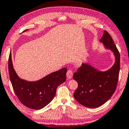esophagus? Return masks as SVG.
<instances>
[{
	"label": "esophagus",
	"instance_id": "obj_1",
	"mask_svg": "<svg viewBox=\"0 0 129 129\" xmlns=\"http://www.w3.org/2000/svg\"><path fill=\"white\" fill-rule=\"evenodd\" d=\"M73 73L72 70H69L67 72V79H71L73 77Z\"/></svg>",
	"mask_w": 129,
	"mask_h": 129
}]
</instances>
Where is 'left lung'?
Segmentation results:
<instances>
[{
	"label": "left lung",
	"mask_w": 129,
	"mask_h": 129,
	"mask_svg": "<svg viewBox=\"0 0 129 129\" xmlns=\"http://www.w3.org/2000/svg\"><path fill=\"white\" fill-rule=\"evenodd\" d=\"M100 42L112 51L115 63L110 69L100 71L88 63H83L73 78L78 84L74 98L84 107L97 108L110 99L116 90L120 70V55L110 35L104 30Z\"/></svg>",
	"instance_id": "8db88e82"
}]
</instances>
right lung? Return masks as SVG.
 Wrapping results in <instances>:
<instances>
[{
  "label": "right lung",
  "instance_id": "add662e5",
  "mask_svg": "<svg viewBox=\"0 0 129 129\" xmlns=\"http://www.w3.org/2000/svg\"><path fill=\"white\" fill-rule=\"evenodd\" d=\"M9 72L14 91L19 101L29 108L40 110L53 100L57 88L66 81L67 69L63 68L36 81L23 80L19 78L14 69L10 52Z\"/></svg>",
  "mask_w": 129,
  "mask_h": 129
}]
</instances>
